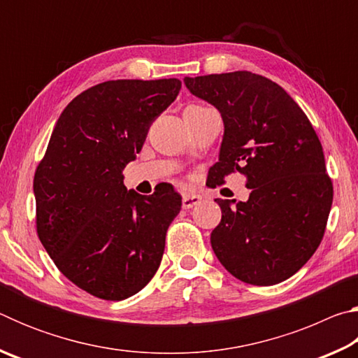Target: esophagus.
<instances>
[{"mask_svg":"<svg viewBox=\"0 0 358 358\" xmlns=\"http://www.w3.org/2000/svg\"><path fill=\"white\" fill-rule=\"evenodd\" d=\"M202 202V196H199V194H185L183 196V201H181V203H183V208H192L196 207V205H199Z\"/></svg>","mask_w":358,"mask_h":358,"instance_id":"obj_1","label":"esophagus"}]
</instances>
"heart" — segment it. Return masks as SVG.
Returning <instances> with one entry per match:
<instances>
[{
  "mask_svg": "<svg viewBox=\"0 0 358 358\" xmlns=\"http://www.w3.org/2000/svg\"><path fill=\"white\" fill-rule=\"evenodd\" d=\"M191 107H201V106H191Z\"/></svg>",
  "mask_w": 358,
  "mask_h": 358,
  "instance_id": "obj_1",
  "label": "heart"
}]
</instances>
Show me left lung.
<instances>
[{"mask_svg": "<svg viewBox=\"0 0 358 358\" xmlns=\"http://www.w3.org/2000/svg\"><path fill=\"white\" fill-rule=\"evenodd\" d=\"M189 92L220 110L224 137L208 186L246 177V202L215 199L221 222L211 248L230 275L273 286L295 275L322 241L333 202L322 145L280 85L250 71L185 77Z\"/></svg>", "mask_w": 358, "mask_h": 358, "instance_id": "8db88e82", "label": "left lung"}]
</instances>
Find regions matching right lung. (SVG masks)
Wrapping results in <instances>:
<instances>
[{"instance_id":"add662e5","label":"right lung","mask_w":358,"mask_h":358,"mask_svg":"<svg viewBox=\"0 0 358 358\" xmlns=\"http://www.w3.org/2000/svg\"><path fill=\"white\" fill-rule=\"evenodd\" d=\"M178 78L108 80L76 96L34 173L36 230L58 270L85 292L124 300L159 268L181 196L126 189L123 171L153 121L177 99Z\"/></svg>"}]
</instances>
